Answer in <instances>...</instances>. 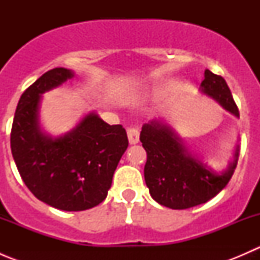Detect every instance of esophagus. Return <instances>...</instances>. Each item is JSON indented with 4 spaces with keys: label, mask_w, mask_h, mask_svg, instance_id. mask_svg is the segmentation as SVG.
Wrapping results in <instances>:
<instances>
[{
    "label": "esophagus",
    "mask_w": 260,
    "mask_h": 260,
    "mask_svg": "<svg viewBox=\"0 0 260 260\" xmlns=\"http://www.w3.org/2000/svg\"><path fill=\"white\" fill-rule=\"evenodd\" d=\"M127 136L131 145H137V143L140 142V132H138L137 128H132V127L128 128Z\"/></svg>",
    "instance_id": "34e87169"
}]
</instances>
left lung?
I'll return each instance as SVG.
<instances>
[{"label":"left lung","instance_id":"obj_1","mask_svg":"<svg viewBox=\"0 0 260 260\" xmlns=\"http://www.w3.org/2000/svg\"><path fill=\"white\" fill-rule=\"evenodd\" d=\"M200 91L239 118V111L224 78L206 69ZM140 140L147 152L145 180L152 199L166 208L182 210L205 204L228 185L239 157L235 146L233 159L221 171L211 169L183 145L174 128L161 118L142 125Z\"/></svg>","mask_w":260,"mask_h":260}]
</instances>
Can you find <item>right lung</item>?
I'll use <instances>...</instances> for the list:
<instances>
[{"label": "right lung", "mask_w": 260, "mask_h": 260, "mask_svg": "<svg viewBox=\"0 0 260 260\" xmlns=\"http://www.w3.org/2000/svg\"><path fill=\"white\" fill-rule=\"evenodd\" d=\"M74 78L55 68L28 86L18 101L11 129V152L28 190L40 201L64 211L88 210L108 195L120 157L128 147L125 129L89 112L65 135L41 128L43 94Z\"/></svg>", "instance_id": "add662e5"}]
</instances>
